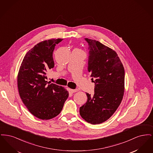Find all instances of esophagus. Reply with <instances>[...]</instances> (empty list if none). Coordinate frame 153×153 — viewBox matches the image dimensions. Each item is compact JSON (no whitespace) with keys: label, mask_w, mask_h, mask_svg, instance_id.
Wrapping results in <instances>:
<instances>
[{"label":"esophagus","mask_w":153,"mask_h":153,"mask_svg":"<svg viewBox=\"0 0 153 153\" xmlns=\"http://www.w3.org/2000/svg\"><path fill=\"white\" fill-rule=\"evenodd\" d=\"M70 91L72 93H74V92H78L79 90L78 89H70Z\"/></svg>","instance_id":"1"}]
</instances>
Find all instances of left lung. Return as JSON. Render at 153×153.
Here are the masks:
<instances>
[{
    "label": "left lung",
    "instance_id": "obj_1",
    "mask_svg": "<svg viewBox=\"0 0 153 153\" xmlns=\"http://www.w3.org/2000/svg\"><path fill=\"white\" fill-rule=\"evenodd\" d=\"M89 46L88 71L95 82L93 96L87 93V102L80 114L89 123L100 124L117 111L124 92V69L117 52L100 42L85 38Z\"/></svg>",
    "mask_w": 153,
    "mask_h": 153
}]
</instances>
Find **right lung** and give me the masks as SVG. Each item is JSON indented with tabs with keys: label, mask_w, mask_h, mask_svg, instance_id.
Segmentation results:
<instances>
[{
	"label": "right lung",
	"mask_w": 153,
	"mask_h": 153,
	"mask_svg": "<svg viewBox=\"0 0 153 153\" xmlns=\"http://www.w3.org/2000/svg\"><path fill=\"white\" fill-rule=\"evenodd\" d=\"M63 39L45 40L28 51L22 61L17 77L19 96L34 117L49 120L61 112L68 91L55 84L47 85V72L54 68L53 52Z\"/></svg>",
	"instance_id": "right-lung-1"
}]
</instances>
